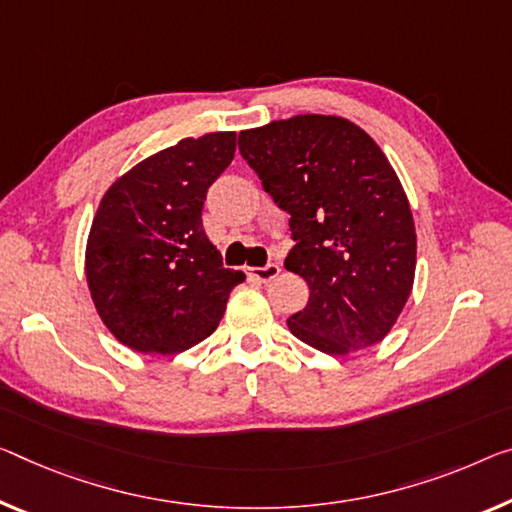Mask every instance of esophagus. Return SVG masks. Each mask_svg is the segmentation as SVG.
Returning a JSON list of instances; mask_svg holds the SVG:
<instances>
[{
  "mask_svg": "<svg viewBox=\"0 0 512 512\" xmlns=\"http://www.w3.org/2000/svg\"><path fill=\"white\" fill-rule=\"evenodd\" d=\"M281 272V267L277 263H267L265 267H249V277L261 281V283H270L272 279H277Z\"/></svg>",
  "mask_w": 512,
  "mask_h": 512,
  "instance_id": "34e87169",
  "label": "esophagus"
}]
</instances>
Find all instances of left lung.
Returning <instances> with one entry per match:
<instances>
[{
    "instance_id": "8db88e82",
    "label": "left lung",
    "mask_w": 512,
    "mask_h": 512,
    "mask_svg": "<svg viewBox=\"0 0 512 512\" xmlns=\"http://www.w3.org/2000/svg\"><path fill=\"white\" fill-rule=\"evenodd\" d=\"M240 153L290 215L286 270L309 283L288 318L325 355L380 343L412 293L414 219L382 148L341 116L300 114L242 130Z\"/></svg>"
}]
</instances>
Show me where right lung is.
<instances>
[{
	"mask_svg": "<svg viewBox=\"0 0 512 512\" xmlns=\"http://www.w3.org/2000/svg\"><path fill=\"white\" fill-rule=\"evenodd\" d=\"M235 153V132L180 139L146 157L102 196L86 240V281L98 316L123 345L176 355L215 332L231 290L203 231L208 187Z\"/></svg>",
	"mask_w": 512,
	"mask_h": 512,
	"instance_id": "add662e5",
	"label": "right lung"
}]
</instances>
